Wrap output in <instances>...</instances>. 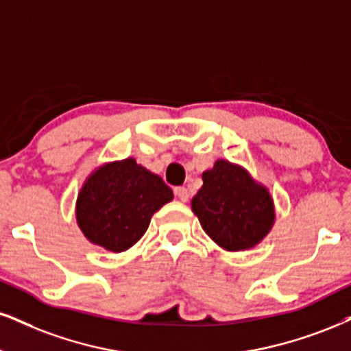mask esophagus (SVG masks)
Returning a JSON list of instances; mask_svg holds the SVG:
<instances>
[{
    "label": "esophagus",
    "instance_id": "obj_1",
    "mask_svg": "<svg viewBox=\"0 0 351 351\" xmlns=\"http://www.w3.org/2000/svg\"><path fill=\"white\" fill-rule=\"evenodd\" d=\"M176 197L179 198L180 202H189V197H190V193H189V190L185 189V187H177L176 190Z\"/></svg>",
    "mask_w": 351,
    "mask_h": 351
}]
</instances>
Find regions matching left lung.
<instances>
[{
    "instance_id": "1",
    "label": "left lung",
    "mask_w": 351,
    "mask_h": 351,
    "mask_svg": "<svg viewBox=\"0 0 351 351\" xmlns=\"http://www.w3.org/2000/svg\"><path fill=\"white\" fill-rule=\"evenodd\" d=\"M202 179V189L192 198V211L211 241L228 252L261 244L276 218L270 190L247 169L226 159H218Z\"/></svg>"
}]
</instances>
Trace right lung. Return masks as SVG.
I'll return each mask as SVG.
<instances>
[{
    "label": "right lung",
    "instance_id": "right-lung-1",
    "mask_svg": "<svg viewBox=\"0 0 351 351\" xmlns=\"http://www.w3.org/2000/svg\"><path fill=\"white\" fill-rule=\"evenodd\" d=\"M174 198L159 176L127 158L104 162L86 177L76 198V223L90 244L125 252L141 239L151 216Z\"/></svg>",
    "mask_w": 351,
    "mask_h": 351
}]
</instances>
